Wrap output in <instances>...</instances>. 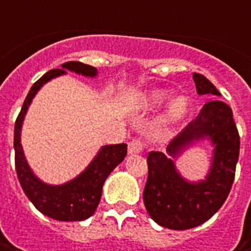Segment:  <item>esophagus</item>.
<instances>
[{
	"mask_svg": "<svg viewBox=\"0 0 251 251\" xmlns=\"http://www.w3.org/2000/svg\"><path fill=\"white\" fill-rule=\"evenodd\" d=\"M144 142L141 140H132L128 144V153L134 155V153H140L141 151L144 150Z\"/></svg>",
	"mask_w": 251,
	"mask_h": 251,
	"instance_id": "esophagus-1",
	"label": "esophagus"
}]
</instances>
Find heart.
<instances>
[{
  "label": "heart",
  "instance_id": "1",
  "mask_svg": "<svg viewBox=\"0 0 251 251\" xmlns=\"http://www.w3.org/2000/svg\"><path fill=\"white\" fill-rule=\"evenodd\" d=\"M168 98V92L163 89L152 91L144 99V106L145 107H156L160 103H163L165 99ZM188 113V100L184 96H178L175 100L170 101V104L166 109V120L172 124H177L183 120Z\"/></svg>",
  "mask_w": 251,
  "mask_h": 251
}]
</instances>
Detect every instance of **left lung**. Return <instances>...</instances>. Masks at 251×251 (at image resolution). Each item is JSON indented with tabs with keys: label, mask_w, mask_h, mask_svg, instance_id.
I'll return each instance as SVG.
<instances>
[{
	"label": "left lung",
	"mask_w": 251,
	"mask_h": 251,
	"mask_svg": "<svg viewBox=\"0 0 251 251\" xmlns=\"http://www.w3.org/2000/svg\"><path fill=\"white\" fill-rule=\"evenodd\" d=\"M198 95L221 96L218 89L201 74H193ZM208 139L214 147L211 168L204 180L188 182L176 169L177 157L196 140ZM240 137L232 109L214 98L198 116L168 145V155L150 152L148 180L144 188V204L150 217L160 226L186 230L204 224L227 198L236 172Z\"/></svg>",
	"instance_id": "obj_1"
}]
</instances>
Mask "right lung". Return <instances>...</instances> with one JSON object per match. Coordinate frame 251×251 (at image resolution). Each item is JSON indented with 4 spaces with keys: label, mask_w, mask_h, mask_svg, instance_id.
Returning a JSON list of instances; mask_svg holds the SVG:
<instances>
[{
    "label": "right lung",
    "mask_w": 251,
    "mask_h": 251,
    "mask_svg": "<svg viewBox=\"0 0 251 251\" xmlns=\"http://www.w3.org/2000/svg\"><path fill=\"white\" fill-rule=\"evenodd\" d=\"M65 70L91 78H95L98 75V70L95 67L79 61H68L63 64L61 68H55L44 74L30 88L21 113L15 121L14 148L16 175L25 194L32 201V204L47 217L63 222H73L88 219L95 214L100 202L103 183L109 177L111 170L124 160L127 155V144L101 147L98 155L89 163V166L79 176L60 186L43 183L34 175L30 166L27 165L21 144V130L25 114L39 89L53 78L67 74Z\"/></svg>",
    "instance_id": "1"
}]
</instances>
